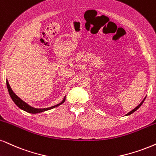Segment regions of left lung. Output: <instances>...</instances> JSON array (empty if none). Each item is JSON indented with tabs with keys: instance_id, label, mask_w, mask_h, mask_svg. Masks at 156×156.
I'll list each match as a JSON object with an SVG mask.
<instances>
[{
	"instance_id": "obj_1",
	"label": "left lung",
	"mask_w": 156,
	"mask_h": 156,
	"mask_svg": "<svg viewBox=\"0 0 156 156\" xmlns=\"http://www.w3.org/2000/svg\"><path fill=\"white\" fill-rule=\"evenodd\" d=\"M145 98H146V97H145V98H144V99L143 100V101H142V102H141V103H140V104L138 106H136V107L135 108V109H133V110H132V111H130V112H129V113H127V114H126V115H125V116H127V115H130V114H133V113H134V112H135L136 111V110H137V109H139V108H140V106H141V105H142V104H143V102H144V101H145Z\"/></svg>"
}]
</instances>
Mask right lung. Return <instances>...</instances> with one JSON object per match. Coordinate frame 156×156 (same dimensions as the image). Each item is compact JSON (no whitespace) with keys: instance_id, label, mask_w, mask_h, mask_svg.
Returning <instances> with one entry per match:
<instances>
[{"instance_id":"obj_1","label":"right lung","mask_w":156,"mask_h":156,"mask_svg":"<svg viewBox=\"0 0 156 156\" xmlns=\"http://www.w3.org/2000/svg\"><path fill=\"white\" fill-rule=\"evenodd\" d=\"M6 86H7L8 90H9V95H10V96H11V99L13 100V101L14 102V103L16 104V106H19L20 109H21L22 110H23V111H25L27 112H29V113L37 114V113H40V112L47 111V110L52 109H53V108H55V107H57V106H60V104H63L65 101H66V96H65L63 100H62V101H61L60 104H57V105H55V106H51V107H48V108H44V109H37V108H34V107H32V106H29L28 104L26 103L25 101H23V100H21V98H19L17 95H16L15 93L13 91L12 89H11V86H10L9 81H8V80H6Z\"/></svg>"}]
</instances>
